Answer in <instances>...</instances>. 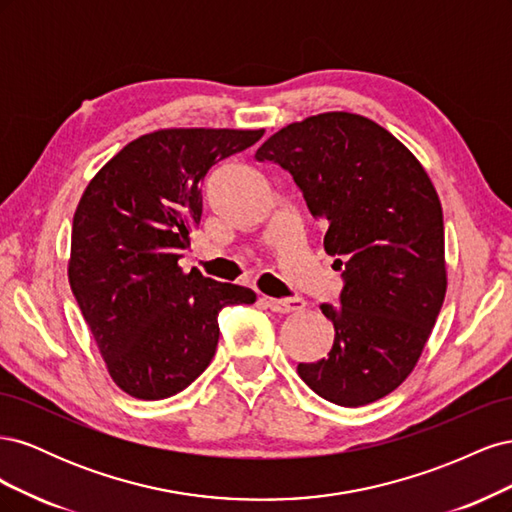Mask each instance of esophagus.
I'll list each match as a JSON object with an SVG mask.
<instances>
[{
	"label": "esophagus",
	"instance_id": "34e87169",
	"mask_svg": "<svg viewBox=\"0 0 512 512\" xmlns=\"http://www.w3.org/2000/svg\"><path fill=\"white\" fill-rule=\"evenodd\" d=\"M267 307L275 314H292V312H301L305 309V301L299 297H290V299H265Z\"/></svg>",
	"mask_w": 512,
	"mask_h": 512
}]
</instances>
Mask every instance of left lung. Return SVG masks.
I'll list each match as a JSON object with an SVG mask.
<instances>
[{
	"label": "left lung",
	"mask_w": 512,
	"mask_h": 512,
	"mask_svg": "<svg viewBox=\"0 0 512 512\" xmlns=\"http://www.w3.org/2000/svg\"><path fill=\"white\" fill-rule=\"evenodd\" d=\"M256 160L292 175L344 280L339 305H320L333 348L299 363V376L344 408L389 395L414 369L446 294L442 205L425 168L391 132L352 113L290 123Z\"/></svg>",
	"instance_id": "left-lung-1"
}]
</instances>
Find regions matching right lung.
<instances>
[{
    "instance_id": "add662e5",
    "label": "right lung",
    "mask_w": 512,
    "mask_h": 512,
    "mask_svg": "<svg viewBox=\"0 0 512 512\" xmlns=\"http://www.w3.org/2000/svg\"><path fill=\"white\" fill-rule=\"evenodd\" d=\"M265 130H160L128 143L89 181L72 222L70 288L108 374L136 399H166L211 363L228 305L256 292L179 258L203 215V179Z\"/></svg>"
}]
</instances>
